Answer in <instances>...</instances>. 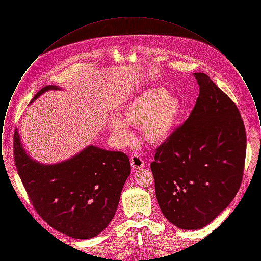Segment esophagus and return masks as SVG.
<instances>
[{
    "mask_svg": "<svg viewBox=\"0 0 261 261\" xmlns=\"http://www.w3.org/2000/svg\"><path fill=\"white\" fill-rule=\"evenodd\" d=\"M145 165V162L143 161V159L138 155V154H133L131 156V166L134 168V169H140L142 167H144Z\"/></svg>",
    "mask_w": 261,
    "mask_h": 261,
    "instance_id": "esophagus-1",
    "label": "esophagus"
}]
</instances>
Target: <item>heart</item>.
I'll return each mask as SVG.
<instances>
[{"mask_svg":"<svg viewBox=\"0 0 261 261\" xmlns=\"http://www.w3.org/2000/svg\"><path fill=\"white\" fill-rule=\"evenodd\" d=\"M180 113V100L170 96L166 89L148 88L122 106L120 118H112L109 129L119 143L128 144L133 140L129 126L143 127L145 140L156 147L172 135Z\"/></svg>","mask_w":261,"mask_h":261,"instance_id":"1","label":"heart"}]
</instances>
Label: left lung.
I'll list each match as a JSON object with an SVG mask.
<instances>
[{
    "label": "left lung",
    "mask_w": 261,
    "mask_h": 261,
    "mask_svg": "<svg viewBox=\"0 0 261 261\" xmlns=\"http://www.w3.org/2000/svg\"><path fill=\"white\" fill-rule=\"evenodd\" d=\"M194 76L199 85L196 106L150 164L162 214L183 230L203 228L235 198L247 147L236 105L207 75Z\"/></svg>",
    "instance_id": "obj_1"
}]
</instances>
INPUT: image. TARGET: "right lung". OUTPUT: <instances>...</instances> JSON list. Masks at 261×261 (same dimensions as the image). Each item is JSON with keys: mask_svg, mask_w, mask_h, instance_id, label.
I'll use <instances>...</instances> for the list:
<instances>
[{"mask_svg": "<svg viewBox=\"0 0 261 261\" xmlns=\"http://www.w3.org/2000/svg\"><path fill=\"white\" fill-rule=\"evenodd\" d=\"M50 90L61 88L46 86L31 102ZM13 153L34 208L54 229L74 239H91L111 223L131 173L124 152L89 145L66 161L44 164L28 155L15 129Z\"/></svg>", "mask_w": 261, "mask_h": 261, "instance_id": "right-lung-1", "label": "right lung"}]
</instances>
